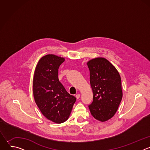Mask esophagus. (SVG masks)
<instances>
[{
  "instance_id": "obj_1",
  "label": "esophagus",
  "mask_w": 150,
  "mask_h": 150,
  "mask_svg": "<svg viewBox=\"0 0 150 150\" xmlns=\"http://www.w3.org/2000/svg\"><path fill=\"white\" fill-rule=\"evenodd\" d=\"M75 97H76V99H79V98L80 97V94H76V95L75 96Z\"/></svg>"
}]
</instances>
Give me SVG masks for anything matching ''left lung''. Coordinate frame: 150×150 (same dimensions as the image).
Here are the masks:
<instances>
[{"label": "left lung", "instance_id": "1", "mask_svg": "<svg viewBox=\"0 0 150 150\" xmlns=\"http://www.w3.org/2000/svg\"><path fill=\"white\" fill-rule=\"evenodd\" d=\"M87 65L93 93V101L88 108L96 119L105 122L115 115L122 99L121 78L116 68L105 58L93 59Z\"/></svg>", "mask_w": 150, "mask_h": 150}]
</instances>
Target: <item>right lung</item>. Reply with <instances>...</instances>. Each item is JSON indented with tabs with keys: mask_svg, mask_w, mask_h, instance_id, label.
Instances as JSON below:
<instances>
[{
	"mask_svg": "<svg viewBox=\"0 0 150 150\" xmlns=\"http://www.w3.org/2000/svg\"><path fill=\"white\" fill-rule=\"evenodd\" d=\"M65 58L49 54L38 60L33 78V95L41 113L56 123L69 118L76 98L60 82L58 69Z\"/></svg>",
	"mask_w": 150,
	"mask_h": 150,
	"instance_id": "obj_1",
	"label": "right lung"
}]
</instances>
